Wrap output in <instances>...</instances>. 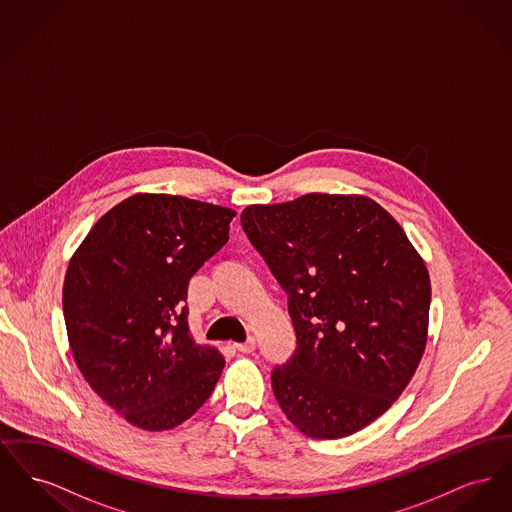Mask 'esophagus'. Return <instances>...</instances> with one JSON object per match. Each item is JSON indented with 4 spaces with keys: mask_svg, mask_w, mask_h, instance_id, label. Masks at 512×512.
Segmentation results:
<instances>
[{
    "mask_svg": "<svg viewBox=\"0 0 512 512\" xmlns=\"http://www.w3.org/2000/svg\"><path fill=\"white\" fill-rule=\"evenodd\" d=\"M234 347H236L238 351H242V353H251V351H255L257 341H255V338H249V340L244 341V343H234Z\"/></svg>",
    "mask_w": 512,
    "mask_h": 512,
    "instance_id": "obj_1",
    "label": "esophagus"
}]
</instances>
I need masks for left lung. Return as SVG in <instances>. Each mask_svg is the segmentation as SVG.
<instances>
[{
  "label": "left lung",
  "instance_id": "8db88e82",
  "mask_svg": "<svg viewBox=\"0 0 512 512\" xmlns=\"http://www.w3.org/2000/svg\"><path fill=\"white\" fill-rule=\"evenodd\" d=\"M288 293L297 347L270 380L305 436L363 430L403 393L428 338L430 276L407 234L365 195L307 194L242 211Z\"/></svg>",
  "mask_w": 512,
  "mask_h": 512
}]
</instances>
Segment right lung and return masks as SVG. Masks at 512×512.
<instances>
[{
	"label": "right lung",
	"mask_w": 512,
	"mask_h": 512,
	"mask_svg": "<svg viewBox=\"0 0 512 512\" xmlns=\"http://www.w3.org/2000/svg\"><path fill=\"white\" fill-rule=\"evenodd\" d=\"M236 211L180 195L136 194L76 249L63 284L74 361L130 424L161 432L209 399L224 359L188 328V284L228 242Z\"/></svg>",
	"instance_id": "obj_1"
}]
</instances>
